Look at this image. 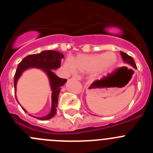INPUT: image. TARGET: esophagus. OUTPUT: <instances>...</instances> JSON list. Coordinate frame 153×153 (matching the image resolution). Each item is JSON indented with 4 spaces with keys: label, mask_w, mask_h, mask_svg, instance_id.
Masks as SVG:
<instances>
[{
    "label": "esophagus",
    "mask_w": 153,
    "mask_h": 153,
    "mask_svg": "<svg viewBox=\"0 0 153 153\" xmlns=\"http://www.w3.org/2000/svg\"><path fill=\"white\" fill-rule=\"evenodd\" d=\"M74 78H75V79L79 80V79H81V76L78 75V74H75V75L74 76Z\"/></svg>",
    "instance_id": "34e87169"
}]
</instances>
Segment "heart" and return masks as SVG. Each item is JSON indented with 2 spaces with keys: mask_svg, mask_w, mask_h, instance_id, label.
Segmentation results:
<instances>
[{
  "mask_svg": "<svg viewBox=\"0 0 153 153\" xmlns=\"http://www.w3.org/2000/svg\"><path fill=\"white\" fill-rule=\"evenodd\" d=\"M117 58L113 52L93 55H79L74 61V59L68 57L65 61V67L69 72L74 73L76 67L83 71L98 70L99 72H105L116 64Z\"/></svg>",
  "mask_w": 153,
  "mask_h": 153,
  "instance_id": "heart-1",
  "label": "heart"
}]
</instances>
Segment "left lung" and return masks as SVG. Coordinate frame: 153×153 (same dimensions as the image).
Instances as JSON below:
<instances>
[{"label":"left lung","mask_w":153,"mask_h":153,"mask_svg":"<svg viewBox=\"0 0 153 153\" xmlns=\"http://www.w3.org/2000/svg\"><path fill=\"white\" fill-rule=\"evenodd\" d=\"M120 54H121V56L123 57V61L125 62V63H128V64L131 65V66L134 67V68L137 69L136 63H135L134 60H133L132 56H129V55L126 54V53L122 52V51H120Z\"/></svg>","instance_id":"obj_1"}]
</instances>
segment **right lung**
I'll return each mask as SVG.
<instances>
[{
    "label": "right lung",
    "instance_id": "add662e5",
    "mask_svg": "<svg viewBox=\"0 0 153 153\" xmlns=\"http://www.w3.org/2000/svg\"><path fill=\"white\" fill-rule=\"evenodd\" d=\"M63 55L61 53L55 51H44L40 53L28 55L23 59L22 61L19 63L16 70L13 83H14V90H16V85L18 78L21 76L24 70L30 67H36L43 69L46 74L48 75L51 82V89H52V108L49 114L46 117L36 119L41 120H50L56 114V107H57L58 97L60 93V87L67 82L66 79H62L53 72L52 70L57 69L60 67L61 60L63 58Z\"/></svg>",
    "mask_w": 153,
    "mask_h": 153
}]
</instances>
